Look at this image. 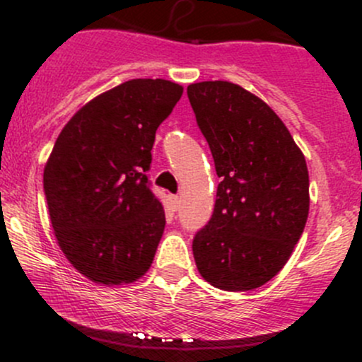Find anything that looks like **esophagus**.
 I'll use <instances>...</instances> for the list:
<instances>
[{
  "mask_svg": "<svg viewBox=\"0 0 362 362\" xmlns=\"http://www.w3.org/2000/svg\"><path fill=\"white\" fill-rule=\"evenodd\" d=\"M180 204H182V201H180V197H178V195H173L172 197V207L173 209H178V207H180Z\"/></svg>",
  "mask_w": 362,
  "mask_h": 362,
  "instance_id": "esophagus-1",
  "label": "esophagus"
}]
</instances>
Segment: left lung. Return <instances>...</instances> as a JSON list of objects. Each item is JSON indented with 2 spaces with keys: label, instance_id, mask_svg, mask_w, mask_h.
Wrapping results in <instances>:
<instances>
[{
  "label": "left lung",
  "instance_id": "left-lung-1",
  "mask_svg": "<svg viewBox=\"0 0 362 362\" xmlns=\"http://www.w3.org/2000/svg\"><path fill=\"white\" fill-rule=\"evenodd\" d=\"M221 178L209 223L192 242L195 265L223 291H250L289 260L310 211L305 156L264 100L230 81L187 86Z\"/></svg>",
  "mask_w": 362,
  "mask_h": 362
}]
</instances>
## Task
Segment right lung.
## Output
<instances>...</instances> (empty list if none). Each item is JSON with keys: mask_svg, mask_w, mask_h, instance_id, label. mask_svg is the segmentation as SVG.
Wrapping results in <instances>:
<instances>
[{"mask_svg": "<svg viewBox=\"0 0 362 362\" xmlns=\"http://www.w3.org/2000/svg\"><path fill=\"white\" fill-rule=\"evenodd\" d=\"M184 88L131 80L81 107L44 168L49 216L66 259L97 284L134 282L151 267L165 211L146 172L156 129Z\"/></svg>", "mask_w": 362, "mask_h": 362, "instance_id": "right-lung-1", "label": "right lung"}]
</instances>
